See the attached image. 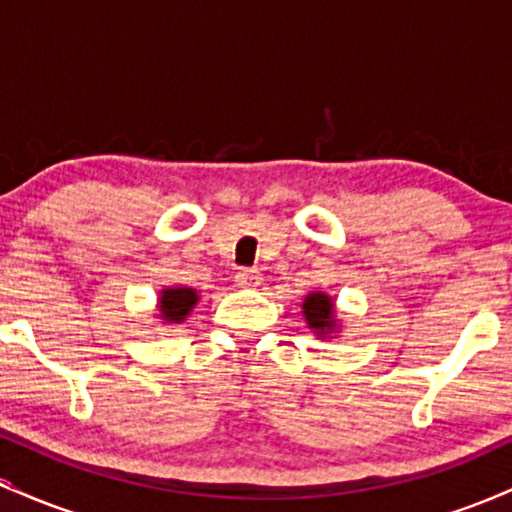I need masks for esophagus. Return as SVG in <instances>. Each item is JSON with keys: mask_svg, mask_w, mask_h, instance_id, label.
Segmentation results:
<instances>
[{"mask_svg": "<svg viewBox=\"0 0 512 512\" xmlns=\"http://www.w3.org/2000/svg\"><path fill=\"white\" fill-rule=\"evenodd\" d=\"M236 281L240 289H257L262 284V272L255 267H245L236 274Z\"/></svg>", "mask_w": 512, "mask_h": 512, "instance_id": "34e87169", "label": "esophagus"}]
</instances>
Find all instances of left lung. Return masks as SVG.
I'll return each mask as SVG.
<instances>
[{"mask_svg": "<svg viewBox=\"0 0 512 512\" xmlns=\"http://www.w3.org/2000/svg\"><path fill=\"white\" fill-rule=\"evenodd\" d=\"M332 308H334V303L330 296H325V293H310L303 303L305 320H308V325L320 334L325 330H332L334 327V320H332L334 310Z\"/></svg>", "mask_w": 512, "mask_h": 512, "instance_id": "1", "label": "left lung"}]
</instances>
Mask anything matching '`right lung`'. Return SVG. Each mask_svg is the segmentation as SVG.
<instances>
[{
  "label": "right lung",
  "mask_w": 512,
  "mask_h": 512,
  "mask_svg": "<svg viewBox=\"0 0 512 512\" xmlns=\"http://www.w3.org/2000/svg\"><path fill=\"white\" fill-rule=\"evenodd\" d=\"M195 303H197L195 289H187V286H180V289H166L161 296V313L166 315V320L180 322L185 320V315L190 313Z\"/></svg>",
  "instance_id": "right-lung-1"
}]
</instances>
